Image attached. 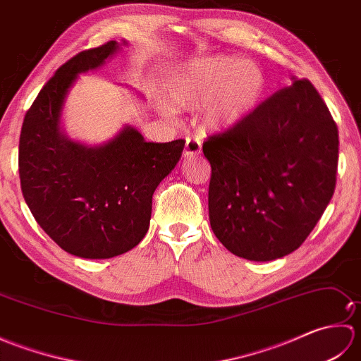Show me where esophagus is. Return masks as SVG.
I'll list each match as a JSON object with an SVG mask.
<instances>
[{
	"label": "esophagus",
	"mask_w": 361,
	"mask_h": 361,
	"mask_svg": "<svg viewBox=\"0 0 361 361\" xmlns=\"http://www.w3.org/2000/svg\"><path fill=\"white\" fill-rule=\"evenodd\" d=\"M202 152V142L197 140V137H188L186 140V145H185V152L183 155L185 158H194L198 157Z\"/></svg>",
	"instance_id": "34e87169"
}]
</instances>
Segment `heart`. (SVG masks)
<instances>
[{
  "label": "heart",
  "instance_id": "1",
  "mask_svg": "<svg viewBox=\"0 0 361 361\" xmlns=\"http://www.w3.org/2000/svg\"><path fill=\"white\" fill-rule=\"evenodd\" d=\"M265 90V78L256 65L234 56H214L176 68L163 91L175 109L203 105L209 128H233L256 109Z\"/></svg>",
  "mask_w": 361,
  "mask_h": 361
}]
</instances>
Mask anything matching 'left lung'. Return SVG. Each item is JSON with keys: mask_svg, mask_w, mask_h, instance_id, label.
<instances>
[{"mask_svg": "<svg viewBox=\"0 0 361 361\" xmlns=\"http://www.w3.org/2000/svg\"><path fill=\"white\" fill-rule=\"evenodd\" d=\"M209 221L233 255L267 262L301 247L334 195L338 128L307 79L203 142Z\"/></svg>", "mask_w": 361, "mask_h": 361, "instance_id": "left-lung-1", "label": "left lung"}]
</instances>
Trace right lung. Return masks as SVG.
Segmentation results:
<instances>
[{
	"instance_id": "add662e5",
	"label": "right lung",
	"mask_w": 361,
	"mask_h": 361,
	"mask_svg": "<svg viewBox=\"0 0 361 361\" xmlns=\"http://www.w3.org/2000/svg\"><path fill=\"white\" fill-rule=\"evenodd\" d=\"M121 44L109 42L82 51L60 66L30 105L21 127L23 197L43 231L78 257L110 259L144 239L152 195L185 149V140L144 141L130 126L101 145L71 141L60 128L66 94L79 74L101 68Z\"/></svg>"
}]
</instances>
